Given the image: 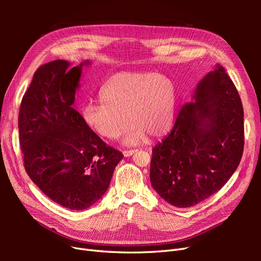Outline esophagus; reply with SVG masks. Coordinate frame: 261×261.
I'll return each instance as SVG.
<instances>
[{
    "instance_id": "esophagus-1",
    "label": "esophagus",
    "mask_w": 261,
    "mask_h": 261,
    "mask_svg": "<svg viewBox=\"0 0 261 261\" xmlns=\"http://www.w3.org/2000/svg\"><path fill=\"white\" fill-rule=\"evenodd\" d=\"M136 151H137V150H124L123 154H124V156H130V155H133L134 153H135Z\"/></svg>"
}]
</instances>
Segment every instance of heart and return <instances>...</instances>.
I'll list each match as a JSON object with an SVG mask.
<instances>
[{
    "instance_id": "b5f03b06",
    "label": "heart",
    "mask_w": 261,
    "mask_h": 261,
    "mask_svg": "<svg viewBox=\"0 0 261 261\" xmlns=\"http://www.w3.org/2000/svg\"><path fill=\"white\" fill-rule=\"evenodd\" d=\"M100 101H89L82 109L88 127L107 139L121 137L125 145H137L150 135L158 138L171 128L176 89L169 77L155 73L121 72L113 75L100 91ZM129 117H127V115Z\"/></svg>"
}]
</instances>
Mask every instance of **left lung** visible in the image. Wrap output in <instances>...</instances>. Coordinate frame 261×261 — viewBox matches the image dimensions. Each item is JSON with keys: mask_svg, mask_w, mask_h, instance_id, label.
Instances as JSON below:
<instances>
[{"mask_svg": "<svg viewBox=\"0 0 261 261\" xmlns=\"http://www.w3.org/2000/svg\"><path fill=\"white\" fill-rule=\"evenodd\" d=\"M244 110L222 66L197 85L169 135L152 149L150 181L172 206L187 208L222 188L241 162Z\"/></svg>", "mask_w": 261, "mask_h": 261, "instance_id": "1", "label": "left lung"}]
</instances>
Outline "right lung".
<instances>
[{
    "label": "right lung",
    "mask_w": 261,
    "mask_h": 261,
    "mask_svg": "<svg viewBox=\"0 0 261 261\" xmlns=\"http://www.w3.org/2000/svg\"><path fill=\"white\" fill-rule=\"evenodd\" d=\"M81 65L55 60L39 67L18 114L23 167L41 192L61 206L84 210L105 195L123 153L108 146L72 107Z\"/></svg>",
    "instance_id": "right-lung-1"
}]
</instances>
